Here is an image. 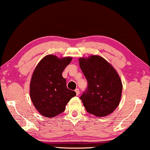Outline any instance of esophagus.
<instances>
[{"label": "esophagus", "mask_w": 150, "mask_h": 150, "mask_svg": "<svg viewBox=\"0 0 150 150\" xmlns=\"http://www.w3.org/2000/svg\"><path fill=\"white\" fill-rule=\"evenodd\" d=\"M75 91H76V95H77V96H79V93H80L79 89H76L75 90Z\"/></svg>", "instance_id": "34e87169"}]
</instances>
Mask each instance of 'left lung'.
I'll return each mask as SVG.
<instances>
[{"label": "left lung", "instance_id": "obj_1", "mask_svg": "<svg viewBox=\"0 0 150 150\" xmlns=\"http://www.w3.org/2000/svg\"><path fill=\"white\" fill-rule=\"evenodd\" d=\"M79 61L88 83L87 91L80 98L85 109L98 117L112 113L122 97V83L118 73L110 63L98 55L81 57Z\"/></svg>", "mask_w": 150, "mask_h": 150}]
</instances>
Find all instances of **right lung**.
<instances>
[{
    "mask_svg": "<svg viewBox=\"0 0 150 150\" xmlns=\"http://www.w3.org/2000/svg\"><path fill=\"white\" fill-rule=\"evenodd\" d=\"M71 60V57L59 58L48 54L35 68L30 83V97L35 108L46 117H54L63 112L67 102L76 95L67 89L66 80L62 76Z\"/></svg>",
    "mask_w": 150,
    "mask_h": 150,
    "instance_id": "obj_1",
    "label": "right lung"
}]
</instances>
